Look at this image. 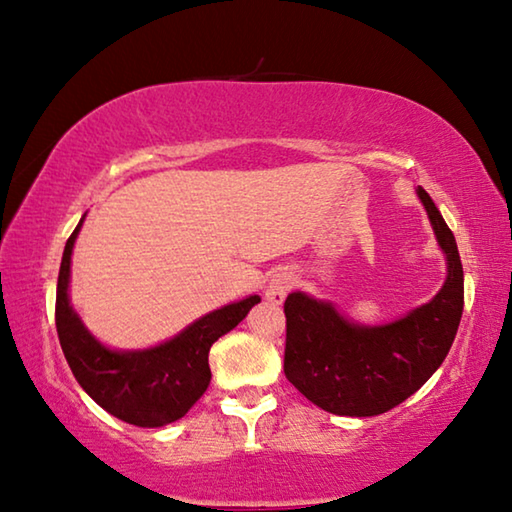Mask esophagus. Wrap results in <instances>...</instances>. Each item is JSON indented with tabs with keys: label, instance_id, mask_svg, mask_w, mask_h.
<instances>
[{
	"label": "esophagus",
	"instance_id": "esophagus-1",
	"mask_svg": "<svg viewBox=\"0 0 512 512\" xmlns=\"http://www.w3.org/2000/svg\"><path fill=\"white\" fill-rule=\"evenodd\" d=\"M291 287H293V275L291 273H287V271L275 273L273 280L268 282V287H266V298L273 300V302H282L284 296H287V293L291 291Z\"/></svg>",
	"mask_w": 512,
	"mask_h": 512
}]
</instances>
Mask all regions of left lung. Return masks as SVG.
<instances>
[{"instance_id":"obj_1","label":"left lung","mask_w":512,"mask_h":512,"mask_svg":"<svg viewBox=\"0 0 512 512\" xmlns=\"http://www.w3.org/2000/svg\"><path fill=\"white\" fill-rule=\"evenodd\" d=\"M418 196L449 266L431 302L395 323L361 327L300 291L284 300V375L323 411L370 418L395 409L438 370L456 339L465 298L461 255L431 196L422 187Z\"/></svg>"}]
</instances>
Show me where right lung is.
I'll use <instances>...</instances> for the list:
<instances>
[{
    "label": "right lung",
    "mask_w": 512,
    "mask_h": 512,
    "mask_svg": "<svg viewBox=\"0 0 512 512\" xmlns=\"http://www.w3.org/2000/svg\"><path fill=\"white\" fill-rule=\"evenodd\" d=\"M83 223V219H81ZM81 223L69 235L58 271L56 332L74 377L101 409L135 427H162L176 422L201 400L210 386L207 363L212 343L237 327L259 296L216 309L198 318L176 339L142 352L103 348L69 307L67 284L72 248Z\"/></svg>",
    "instance_id": "obj_1"
}]
</instances>
